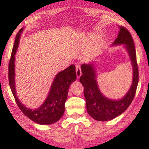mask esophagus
<instances>
[{
	"mask_svg": "<svg viewBox=\"0 0 149 149\" xmlns=\"http://www.w3.org/2000/svg\"><path fill=\"white\" fill-rule=\"evenodd\" d=\"M76 74H77V77L78 79L80 78V77L82 74L81 73V66L79 65H77L76 66Z\"/></svg>",
	"mask_w": 149,
	"mask_h": 149,
	"instance_id": "34e87169",
	"label": "esophagus"
}]
</instances>
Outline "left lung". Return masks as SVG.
<instances>
[{"instance_id": "8db88e82", "label": "left lung", "mask_w": 149, "mask_h": 149, "mask_svg": "<svg viewBox=\"0 0 149 149\" xmlns=\"http://www.w3.org/2000/svg\"><path fill=\"white\" fill-rule=\"evenodd\" d=\"M117 38L111 46L123 45L129 56L132 66V81L127 92L119 99H111L102 92L97 83L96 62L81 65L82 76L80 82L84 87L87 111L98 121H110L121 115L133 100L138 83V69L135 47L131 34L125 28L119 26Z\"/></svg>"}]
</instances>
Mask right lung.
<instances>
[{
  "mask_svg": "<svg viewBox=\"0 0 149 149\" xmlns=\"http://www.w3.org/2000/svg\"><path fill=\"white\" fill-rule=\"evenodd\" d=\"M24 29V28H21L16 35L11 60L9 61V81L10 87L16 103L26 117L40 125L53 124L59 121L64 113V104L68 97V89L71 83L77 79L75 66L73 64L70 65L56 75L50 87L47 96L39 107L34 109L28 108L19 100L17 95L15 87V56Z\"/></svg>",
  "mask_w": 149,
  "mask_h": 149,
  "instance_id": "1",
  "label": "right lung"
}]
</instances>
